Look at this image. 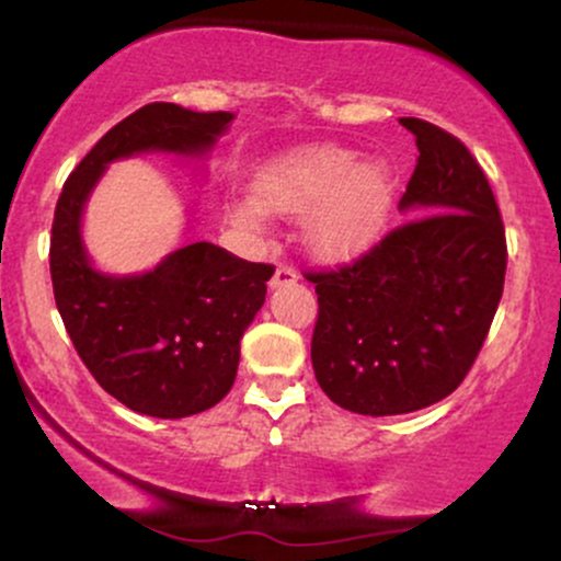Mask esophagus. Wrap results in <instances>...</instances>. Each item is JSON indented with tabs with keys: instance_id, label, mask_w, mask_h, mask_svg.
Wrapping results in <instances>:
<instances>
[{
	"instance_id": "esophagus-1",
	"label": "esophagus",
	"mask_w": 561,
	"mask_h": 561,
	"mask_svg": "<svg viewBox=\"0 0 561 561\" xmlns=\"http://www.w3.org/2000/svg\"><path fill=\"white\" fill-rule=\"evenodd\" d=\"M295 282H298V272H295L293 266H287V263H279L272 276V289L289 287V285H295Z\"/></svg>"
}]
</instances>
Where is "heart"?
Returning a JSON list of instances; mask_svg holds the SVG:
<instances>
[{
	"instance_id": "obj_1",
	"label": "heart",
	"mask_w": 561,
	"mask_h": 561,
	"mask_svg": "<svg viewBox=\"0 0 561 561\" xmlns=\"http://www.w3.org/2000/svg\"><path fill=\"white\" fill-rule=\"evenodd\" d=\"M396 179L379 160L362 163L340 147H311L282 158L263 171L259 197L231 203V216L244 227H261L266 208L308 218V242L324 259L362 255L382 237L392 210Z\"/></svg>"
}]
</instances>
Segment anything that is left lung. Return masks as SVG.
Segmentation results:
<instances>
[{"mask_svg":"<svg viewBox=\"0 0 561 561\" xmlns=\"http://www.w3.org/2000/svg\"><path fill=\"white\" fill-rule=\"evenodd\" d=\"M401 224L347 266L306 274L319 319L311 362L321 390L364 416L427 409L472 369L504 293L499 205L465 141L422 118Z\"/></svg>","mask_w":561,"mask_h":561,"instance_id":"1","label":"left lung"}]
</instances>
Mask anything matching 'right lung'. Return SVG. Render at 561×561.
<instances>
[{"label": "right lung", "mask_w": 561, "mask_h": 561, "mask_svg": "<svg viewBox=\"0 0 561 561\" xmlns=\"http://www.w3.org/2000/svg\"><path fill=\"white\" fill-rule=\"evenodd\" d=\"M231 118L173 102L139 107L87 152L57 199L49 240L57 311L100 388L137 414L182 420L227 396L274 266L192 242L147 274H100L83 250V203L113 160L152 150L203 156Z\"/></svg>", "instance_id": "add662e5"}]
</instances>
